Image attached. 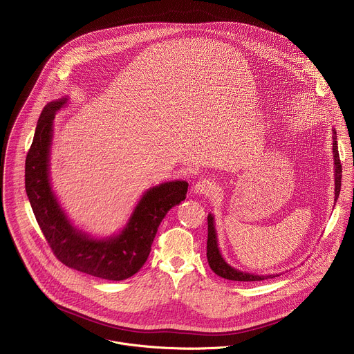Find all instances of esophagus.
<instances>
[{
	"label": "esophagus",
	"mask_w": 354,
	"mask_h": 354,
	"mask_svg": "<svg viewBox=\"0 0 354 354\" xmlns=\"http://www.w3.org/2000/svg\"><path fill=\"white\" fill-rule=\"evenodd\" d=\"M194 189L199 195H212L216 191V183L212 178H201L195 184Z\"/></svg>",
	"instance_id": "esophagus-1"
}]
</instances>
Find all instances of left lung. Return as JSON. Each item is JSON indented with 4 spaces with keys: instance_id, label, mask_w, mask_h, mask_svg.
Returning <instances> with one entry per match:
<instances>
[{
    "instance_id": "left-lung-1",
    "label": "left lung",
    "mask_w": 354,
    "mask_h": 354,
    "mask_svg": "<svg viewBox=\"0 0 354 354\" xmlns=\"http://www.w3.org/2000/svg\"><path fill=\"white\" fill-rule=\"evenodd\" d=\"M335 129H334V143H333V153H334V177H335V202L339 196L341 192V181H342V165L339 159V152H338V145H337V136H335ZM207 223H208V237H207V260L211 267V270L229 281H239V282H254V281H264L270 278H275L278 275H257V274H250L244 272L240 270L233 268L229 266L222 254L219 252L218 248V240H216V233H215V226H214V216L209 214L207 216Z\"/></svg>"
}]
</instances>
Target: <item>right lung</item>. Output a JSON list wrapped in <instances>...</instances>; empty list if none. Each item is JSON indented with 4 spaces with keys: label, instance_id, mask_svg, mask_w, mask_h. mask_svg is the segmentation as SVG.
Wrapping results in <instances>:
<instances>
[{
    "label": "right lung",
    "instance_id": "1",
    "mask_svg": "<svg viewBox=\"0 0 354 354\" xmlns=\"http://www.w3.org/2000/svg\"><path fill=\"white\" fill-rule=\"evenodd\" d=\"M66 101L50 102L41 113L26 158V192L37 222L61 263L102 279L124 281L146 263L159 223L171 207L185 199L188 183L170 181L149 189L117 236L98 240L73 227L57 202L49 180L53 120Z\"/></svg>",
    "mask_w": 354,
    "mask_h": 354
}]
</instances>
